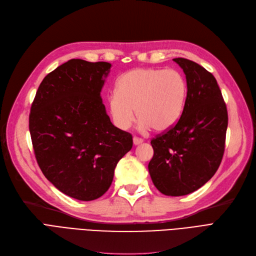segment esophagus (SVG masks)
Masks as SVG:
<instances>
[{
    "mask_svg": "<svg viewBox=\"0 0 256 256\" xmlns=\"http://www.w3.org/2000/svg\"><path fill=\"white\" fill-rule=\"evenodd\" d=\"M133 142H134L135 146H138V144H142L144 140L141 139V138H138V137H134V138H133Z\"/></svg>",
    "mask_w": 256,
    "mask_h": 256,
    "instance_id": "obj_1",
    "label": "esophagus"
}]
</instances>
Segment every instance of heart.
<instances>
[{
  "mask_svg": "<svg viewBox=\"0 0 256 256\" xmlns=\"http://www.w3.org/2000/svg\"><path fill=\"white\" fill-rule=\"evenodd\" d=\"M186 82L175 70L137 68L121 74L115 94L108 98L110 118L118 128L128 130L135 120L139 128L164 132L176 124L184 108Z\"/></svg>",
  "mask_w": 256,
  "mask_h": 256,
  "instance_id": "1",
  "label": "heart"
}]
</instances>
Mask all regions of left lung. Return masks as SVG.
I'll return each mask as SVG.
<instances>
[{
    "mask_svg": "<svg viewBox=\"0 0 256 256\" xmlns=\"http://www.w3.org/2000/svg\"><path fill=\"white\" fill-rule=\"evenodd\" d=\"M173 60L186 74V104L176 124L150 140L154 156L148 172L159 192L184 196L202 188L220 168L228 112L211 72L191 60Z\"/></svg>",
    "mask_w": 256,
    "mask_h": 256,
    "instance_id": "left-lung-1",
    "label": "left lung"
}]
</instances>
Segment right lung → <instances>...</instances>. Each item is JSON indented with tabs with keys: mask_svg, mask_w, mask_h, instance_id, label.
<instances>
[{
	"mask_svg": "<svg viewBox=\"0 0 256 256\" xmlns=\"http://www.w3.org/2000/svg\"><path fill=\"white\" fill-rule=\"evenodd\" d=\"M112 64L72 59L41 82L30 132L36 162L48 180L78 200H97L112 184L133 137L110 122L100 92Z\"/></svg>",
	"mask_w": 256,
	"mask_h": 256,
	"instance_id": "obj_1",
	"label": "right lung"
}]
</instances>
